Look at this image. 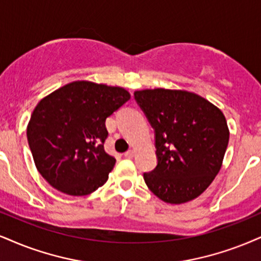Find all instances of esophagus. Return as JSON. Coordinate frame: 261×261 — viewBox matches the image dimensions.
Segmentation results:
<instances>
[{"mask_svg": "<svg viewBox=\"0 0 261 261\" xmlns=\"http://www.w3.org/2000/svg\"><path fill=\"white\" fill-rule=\"evenodd\" d=\"M133 156H134V150H128L124 152L125 159H132Z\"/></svg>", "mask_w": 261, "mask_h": 261, "instance_id": "1", "label": "esophagus"}]
</instances>
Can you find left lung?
Instances as JSON below:
<instances>
[{"label": "left lung", "instance_id": "obj_1", "mask_svg": "<svg viewBox=\"0 0 261 261\" xmlns=\"http://www.w3.org/2000/svg\"><path fill=\"white\" fill-rule=\"evenodd\" d=\"M134 99L155 129L157 166L144 173L147 188L172 204L198 197L219 173L229 144L224 114L186 91L144 89Z\"/></svg>", "mask_w": 261, "mask_h": 261}]
</instances>
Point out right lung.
Instances as JSON below:
<instances>
[{
  "mask_svg": "<svg viewBox=\"0 0 261 261\" xmlns=\"http://www.w3.org/2000/svg\"><path fill=\"white\" fill-rule=\"evenodd\" d=\"M129 99L121 87L76 81L38 102L27 136L36 168L49 185L85 196L105 184L116 162L104 150L105 121Z\"/></svg>",
  "mask_w": 261,
  "mask_h": 261,
  "instance_id": "add662e5",
  "label": "right lung"
}]
</instances>
